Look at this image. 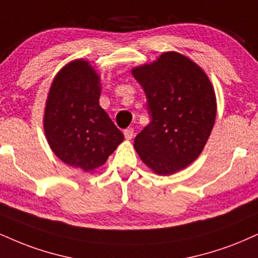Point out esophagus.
I'll use <instances>...</instances> for the list:
<instances>
[{"label": "esophagus", "instance_id": "1", "mask_svg": "<svg viewBox=\"0 0 258 258\" xmlns=\"http://www.w3.org/2000/svg\"><path fill=\"white\" fill-rule=\"evenodd\" d=\"M124 136H125L126 140H132L133 136H134V129L128 128L124 130Z\"/></svg>", "mask_w": 258, "mask_h": 258}]
</instances>
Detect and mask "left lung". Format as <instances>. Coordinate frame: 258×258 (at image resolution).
<instances>
[{
  "instance_id": "left-lung-1",
  "label": "left lung",
  "mask_w": 258,
  "mask_h": 258,
  "mask_svg": "<svg viewBox=\"0 0 258 258\" xmlns=\"http://www.w3.org/2000/svg\"><path fill=\"white\" fill-rule=\"evenodd\" d=\"M132 74L144 88L151 116L134 148L154 173L170 176L202 153L217 116L214 87L201 67L176 51L134 67Z\"/></svg>"
}]
</instances>
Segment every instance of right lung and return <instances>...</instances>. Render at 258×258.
<instances>
[{
    "mask_svg": "<svg viewBox=\"0 0 258 258\" xmlns=\"http://www.w3.org/2000/svg\"><path fill=\"white\" fill-rule=\"evenodd\" d=\"M100 76L84 58L57 73L44 110V132L63 163L91 172L106 163L124 136L101 109Z\"/></svg>",
    "mask_w": 258,
    "mask_h": 258,
    "instance_id": "right-lung-1",
    "label": "right lung"
}]
</instances>
